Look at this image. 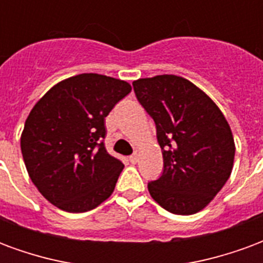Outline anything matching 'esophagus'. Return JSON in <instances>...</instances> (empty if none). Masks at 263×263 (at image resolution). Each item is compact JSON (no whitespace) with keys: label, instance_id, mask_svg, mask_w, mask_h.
Segmentation results:
<instances>
[{"label":"esophagus","instance_id":"obj_1","mask_svg":"<svg viewBox=\"0 0 263 263\" xmlns=\"http://www.w3.org/2000/svg\"><path fill=\"white\" fill-rule=\"evenodd\" d=\"M130 163H132V164L139 163V154H137V153H136V154H133V156H130Z\"/></svg>","mask_w":263,"mask_h":263}]
</instances>
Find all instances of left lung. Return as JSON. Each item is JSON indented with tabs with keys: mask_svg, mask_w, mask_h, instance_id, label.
Masks as SVG:
<instances>
[{
	"mask_svg": "<svg viewBox=\"0 0 263 263\" xmlns=\"http://www.w3.org/2000/svg\"><path fill=\"white\" fill-rule=\"evenodd\" d=\"M133 87L156 123L164 161L163 176L148 182V193L168 212H200L224 187L234 167L235 141L224 113L181 76L141 78Z\"/></svg>",
	"mask_w": 263,
	"mask_h": 263,
	"instance_id": "left-lung-1",
	"label": "left lung"
}]
</instances>
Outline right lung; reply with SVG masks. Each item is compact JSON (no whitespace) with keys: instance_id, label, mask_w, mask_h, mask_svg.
I'll use <instances>...</instances> for the list:
<instances>
[{"instance_id":"right-lung-1","label":"right lung","mask_w":263,"mask_h":263,"mask_svg":"<svg viewBox=\"0 0 263 263\" xmlns=\"http://www.w3.org/2000/svg\"><path fill=\"white\" fill-rule=\"evenodd\" d=\"M130 92L126 81L81 73L58 82L29 111L24 163L33 185L59 210L86 212L115 191L124 165L102 143L105 119Z\"/></svg>"}]
</instances>
